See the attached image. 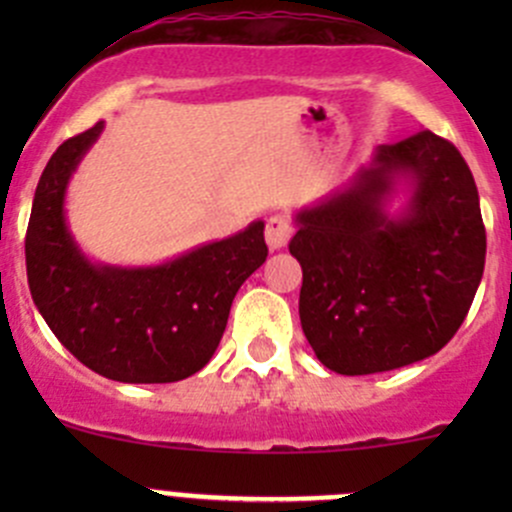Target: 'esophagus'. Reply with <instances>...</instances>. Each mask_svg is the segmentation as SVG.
Returning <instances> with one entry per match:
<instances>
[{
    "label": "esophagus",
    "instance_id": "esophagus-1",
    "mask_svg": "<svg viewBox=\"0 0 512 512\" xmlns=\"http://www.w3.org/2000/svg\"><path fill=\"white\" fill-rule=\"evenodd\" d=\"M289 237H292V223H289L285 215H272L265 225V240L270 245V250L287 247Z\"/></svg>",
    "mask_w": 512,
    "mask_h": 512
}]
</instances>
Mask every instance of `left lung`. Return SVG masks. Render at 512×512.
<instances>
[{
	"label": "left lung",
	"instance_id": "obj_1",
	"mask_svg": "<svg viewBox=\"0 0 512 512\" xmlns=\"http://www.w3.org/2000/svg\"><path fill=\"white\" fill-rule=\"evenodd\" d=\"M399 179L412 200L389 219ZM289 252L302 265L299 322L327 369L364 376L426 359L458 332L483 277L471 168L431 131L379 146L347 188L299 210Z\"/></svg>",
	"mask_w": 512,
	"mask_h": 512
}]
</instances>
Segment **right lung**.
<instances>
[{
	"label": "right lung",
	"mask_w": 512,
	"mask_h": 512,
	"mask_svg": "<svg viewBox=\"0 0 512 512\" xmlns=\"http://www.w3.org/2000/svg\"><path fill=\"white\" fill-rule=\"evenodd\" d=\"M103 121L69 138L46 163L27 227L32 299L51 332L84 366L123 384H170L218 349L232 299L267 260L265 223L156 267L94 265L64 218L71 173Z\"/></svg>",
	"instance_id": "obj_1"
}]
</instances>
